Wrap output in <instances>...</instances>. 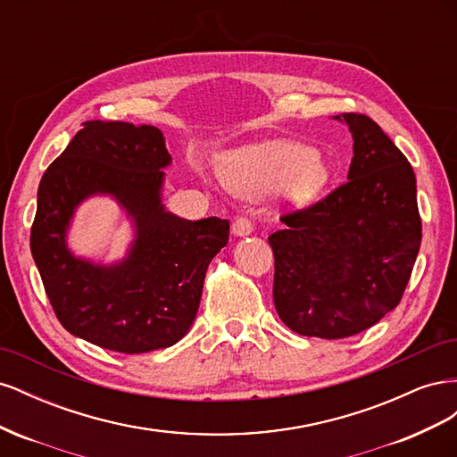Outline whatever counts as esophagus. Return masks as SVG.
I'll return each instance as SVG.
<instances>
[{
    "instance_id": "1",
    "label": "esophagus",
    "mask_w": 457,
    "mask_h": 457,
    "mask_svg": "<svg viewBox=\"0 0 457 457\" xmlns=\"http://www.w3.org/2000/svg\"><path fill=\"white\" fill-rule=\"evenodd\" d=\"M232 232L237 234V237H247V234H252L253 232L252 219L250 217H238L232 223Z\"/></svg>"
}]
</instances>
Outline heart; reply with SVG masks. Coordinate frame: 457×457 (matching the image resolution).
<instances>
[{
  "instance_id": "1",
  "label": "heart",
  "mask_w": 457,
  "mask_h": 457,
  "mask_svg": "<svg viewBox=\"0 0 457 457\" xmlns=\"http://www.w3.org/2000/svg\"><path fill=\"white\" fill-rule=\"evenodd\" d=\"M225 181L240 195L255 196L280 187L287 198L305 202L328 185L329 168L309 146L267 141L237 152L225 168Z\"/></svg>"
}]
</instances>
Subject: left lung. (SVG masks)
I'll return each instance as SVG.
<instances>
[{
    "label": "left lung",
    "mask_w": 457,
    "mask_h": 457,
    "mask_svg": "<svg viewBox=\"0 0 457 457\" xmlns=\"http://www.w3.org/2000/svg\"><path fill=\"white\" fill-rule=\"evenodd\" d=\"M353 133L347 181L280 217L269 237L274 307L299 336L343 339L393 311L421 245L416 175L370 116L343 112Z\"/></svg>",
    "instance_id": "left-lung-1"
}]
</instances>
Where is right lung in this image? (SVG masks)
<instances>
[{"label":"right lung","mask_w":457,"mask_h":457,"mask_svg":"<svg viewBox=\"0 0 457 457\" xmlns=\"http://www.w3.org/2000/svg\"><path fill=\"white\" fill-rule=\"evenodd\" d=\"M170 162L158 128L91 120L41 177L32 257L54 314L72 336L139 354L171 347L195 322L207 265L227 245L230 225L163 210L162 168ZM91 194H112L137 225L132 253L120 266H93L65 250L73 207Z\"/></svg>","instance_id":"right-lung-1"}]
</instances>
